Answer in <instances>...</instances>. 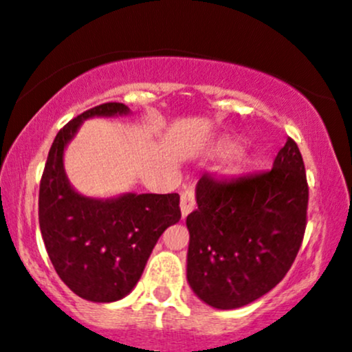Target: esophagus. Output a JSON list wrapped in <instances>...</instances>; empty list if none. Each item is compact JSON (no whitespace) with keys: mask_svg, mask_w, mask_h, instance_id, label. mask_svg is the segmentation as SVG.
Wrapping results in <instances>:
<instances>
[{"mask_svg":"<svg viewBox=\"0 0 352 352\" xmlns=\"http://www.w3.org/2000/svg\"><path fill=\"white\" fill-rule=\"evenodd\" d=\"M197 201H195V188L193 187H187L184 192L180 193V210H182V217H187L193 208H195Z\"/></svg>","mask_w":352,"mask_h":352,"instance_id":"34e87169","label":"esophagus"}]
</instances>
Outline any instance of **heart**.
<instances>
[{
    "instance_id": "heart-1",
    "label": "heart",
    "mask_w": 352,
    "mask_h": 352,
    "mask_svg": "<svg viewBox=\"0 0 352 352\" xmlns=\"http://www.w3.org/2000/svg\"><path fill=\"white\" fill-rule=\"evenodd\" d=\"M233 151H235V145H232V144H221L220 145L221 153H232Z\"/></svg>"
}]
</instances>
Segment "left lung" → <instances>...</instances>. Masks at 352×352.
I'll return each mask as SVG.
<instances>
[{
  "mask_svg": "<svg viewBox=\"0 0 352 352\" xmlns=\"http://www.w3.org/2000/svg\"><path fill=\"white\" fill-rule=\"evenodd\" d=\"M308 199L305 162L292 137L272 170L230 180L205 173L197 184L199 208L187 217V280L197 296L235 309L273 289L301 248Z\"/></svg>",
  "mask_w": 352,
  "mask_h": 352,
  "instance_id": "obj_1",
  "label": "left lung"
}]
</instances>
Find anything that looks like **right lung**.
<instances>
[{
	"mask_svg": "<svg viewBox=\"0 0 352 352\" xmlns=\"http://www.w3.org/2000/svg\"><path fill=\"white\" fill-rule=\"evenodd\" d=\"M127 112L122 102H106L69 120L51 145L39 184V228L51 263L71 292L94 302L131 293L157 240L182 217L179 193L92 200L71 188L63 152L80 122Z\"/></svg>",
	"mask_w": 352,
	"mask_h": 352,
	"instance_id": "right-lung-1",
	"label": "right lung"
}]
</instances>
